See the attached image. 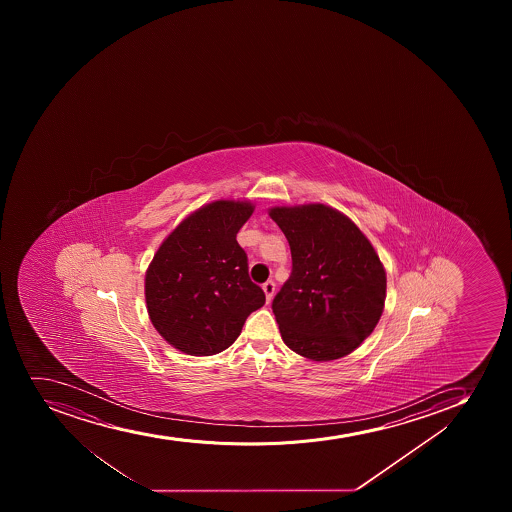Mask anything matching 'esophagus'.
I'll list each match as a JSON object with an SVG mask.
<instances>
[{"mask_svg":"<svg viewBox=\"0 0 512 512\" xmlns=\"http://www.w3.org/2000/svg\"><path fill=\"white\" fill-rule=\"evenodd\" d=\"M262 289H264L265 297H267V302L272 300L275 294V282L274 280H267L264 285H262Z\"/></svg>","mask_w":512,"mask_h":512,"instance_id":"34e87169","label":"esophagus"}]
</instances>
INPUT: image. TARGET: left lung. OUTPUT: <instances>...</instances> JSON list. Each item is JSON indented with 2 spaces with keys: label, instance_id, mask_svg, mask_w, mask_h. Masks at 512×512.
<instances>
[{
  "label": "left lung",
  "instance_id": "1",
  "mask_svg": "<svg viewBox=\"0 0 512 512\" xmlns=\"http://www.w3.org/2000/svg\"><path fill=\"white\" fill-rule=\"evenodd\" d=\"M270 217L292 253L289 280L272 302L282 339L307 359L350 354L384 310L379 255L354 222L320 203L272 208Z\"/></svg>",
  "mask_w": 512,
  "mask_h": 512
}]
</instances>
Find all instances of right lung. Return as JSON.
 <instances>
[{
  "mask_svg": "<svg viewBox=\"0 0 512 512\" xmlns=\"http://www.w3.org/2000/svg\"><path fill=\"white\" fill-rule=\"evenodd\" d=\"M250 203L218 200L185 218L160 245L145 277L148 315L158 334L188 355H213L235 342L265 304L248 275L237 233Z\"/></svg>",
  "mask_w": 512,
  "mask_h": 512,
  "instance_id": "1",
  "label": "right lung"
}]
</instances>
